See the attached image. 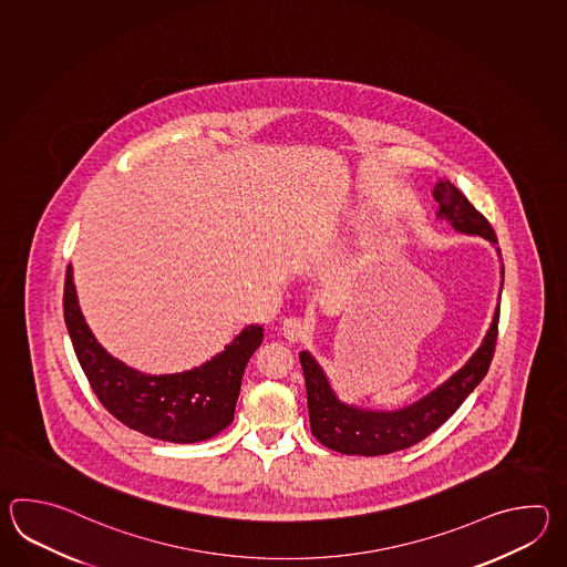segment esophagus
I'll list each match as a JSON object with an SVG mask.
<instances>
[{
    "label": "esophagus",
    "instance_id": "obj_1",
    "mask_svg": "<svg viewBox=\"0 0 567 567\" xmlns=\"http://www.w3.org/2000/svg\"><path fill=\"white\" fill-rule=\"evenodd\" d=\"M281 332H284V337L288 338L289 342H298L301 338L310 334V326H308V322H303L301 318L289 316L281 324Z\"/></svg>",
    "mask_w": 567,
    "mask_h": 567
}]
</instances>
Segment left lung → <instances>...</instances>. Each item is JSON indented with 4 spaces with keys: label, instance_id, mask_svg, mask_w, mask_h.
Returning <instances> with one entry per match:
<instances>
[{
    "label": "left lung",
    "instance_id": "8db88e82",
    "mask_svg": "<svg viewBox=\"0 0 567 567\" xmlns=\"http://www.w3.org/2000/svg\"><path fill=\"white\" fill-rule=\"evenodd\" d=\"M434 198L440 205L437 217L447 218L454 229L468 235H481L496 243V233L488 218L478 213L471 200L452 182L435 184ZM505 276V269H503ZM501 306L494 310L493 324L482 340L481 349L472 354L458 373L452 374L444 385L420 399L410 408L399 411H364L338 401L326 381L322 369L310 352H300L301 371L306 379L308 411L312 434L322 446L349 456H383L415 446L446 423L454 411L481 383L493 362L498 334Z\"/></svg>",
    "mask_w": 567,
    "mask_h": 567
}]
</instances>
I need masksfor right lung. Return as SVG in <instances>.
Listing matches in <instances>:
<instances>
[{
	"label": "right lung",
	"mask_w": 567,
	"mask_h": 567,
	"mask_svg": "<svg viewBox=\"0 0 567 567\" xmlns=\"http://www.w3.org/2000/svg\"><path fill=\"white\" fill-rule=\"evenodd\" d=\"M62 303L89 385L117 422L174 444L205 442L233 422L245 367L264 342L261 326H247L220 354L193 371L156 377L130 369L96 342L79 310L71 266L66 267Z\"/></svg>",
	"instance_id": "right-lung-1"
}]
</instances>
